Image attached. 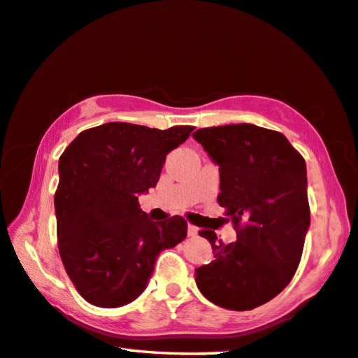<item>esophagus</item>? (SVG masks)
Masks as SVG:
<instances>
[{
  "mask_svg": "<svg viewBox=\"0 0 358 358\" xmlns=\"http://www.w3.org/2000/svg\"><path fill=\"white\" fill-rule=\"evenodd\" d=\"M188 236L189 237H196L197 236V228L194 224H188Z\"/></svg>",
  "mask_w": 358,
  "mask_h": 358,
  "instance_id": "obj_1",
  "label": "esophagus"
}]
</instances>
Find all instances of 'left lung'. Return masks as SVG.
Returning a JSON list of instances; mask_svg holds the SVG:
<instances>
[{
  "label": "left lung",
  "instance_id": "left-lung-1",
  "mask_svg": "<svg viewBox=\"0 0 358 358\" xmlns=\"http://www.w3.org/2000/svg\"><path fill=\"white\" fill-rule=\"evenodd\" d=\"M220 166L218 203L237 241L217 242L215 259L196 269L208 301L231 310H250L271 301L293 279L310 223L303 156L285 135L253 124L206 127L192 134Z\"/></svg>",
  "mask_w": 358,
  "mask_h": 358
}]
</instances>
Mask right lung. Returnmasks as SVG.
<instances>
[{"label":"right lung","mask_w":358,"mask_h":358,"mask_svg":"<svg viewBox=\"0 0 358 358\" xmlns=\"http://www.w3.org/2000/svg\"><path fill=\"white\" fill-rule=\"evenodd\" d=\"M192 130L108 122L83 130L62 152L54 196L57 243L68 277L87 303L119 308L134 301L157 255L186 237L183 217L151 221L138 194L155 188L166 156Z\"/></svg>","instance_id":"1"}]
</instances>
